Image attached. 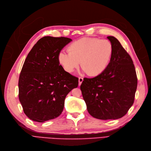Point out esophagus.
<instances>
[{
	"mask_svg": "<svg viewBox=\"0 0 151 151\" xmlns=\"http://www.w3.org/2000/svg\"><path fill=\"white\" fill-rule=\"evenodd\" d=\"M83 81V79L82 77H80L79 78H78V85H81L82 84Z\"/></svg>",
	"mask_w": 151,
	"mask_h": 151,
	"instance_id": "esophagus-1",
	"label": "esophagus"
}]
</instances>
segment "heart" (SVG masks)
Segmentation results:
<instances>
[{
  "label": "heart",
  "mask_w": 151,
  "mask_h": 151,
  "mask_svg": "<svg viewBox=\"0 0 151 151\" xmlns=\"http://www.w3.org/2000/svg\"><path fill=\"white\" fill-rule=\"evenodd\" d=\"M68 52L61 51L58 60L64 70L72 73L80 65L89 76H97L108 67L113 55L112 43L107 39L83 37L71 44Z\"/></svg>",
  "instance_id": "b5f03b06"
}]
</instances>
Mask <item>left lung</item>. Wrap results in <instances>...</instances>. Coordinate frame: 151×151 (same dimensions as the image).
<instances>
[{
  "label": "left lung",
  "instance_id": "obj_1",
  "mask_svg": "<svg viewBox=\"0 0 151 151\" xmlns=\"http://www.w3.org/2000/svg\"><path fill=\"white\" fill-rule=\"evenodd\" d=\"M107 39L113 46L108 67L95 77L84 78L81 90L91 116L114 120L124 116L133 105L138 78L130 55L116 37Z\"/></svg>",
  "mask_w": 151,
  "mask_h": 151
}]
</instances>
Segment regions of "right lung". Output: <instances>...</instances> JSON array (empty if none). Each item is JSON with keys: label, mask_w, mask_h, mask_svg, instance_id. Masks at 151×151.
Segmentation results:
<instances>
[{"label": "right lung", "mask_w": 151, "mask_h": 151, "mask_svg": "<svg viewBox=\"0 0 151 151\" xmlns=\"http://www.w3.org/2000/svg\"><path fill=\"white\" fill-rule=\"evenodd\" d=\"M72 39L45 36L27 55L19 77L18 97L24 114L37 122L58 117L64 99L78 85V78L64 70L59 53Z\"/></svg>", "instance_id": "add662e5"}]
</instances>
